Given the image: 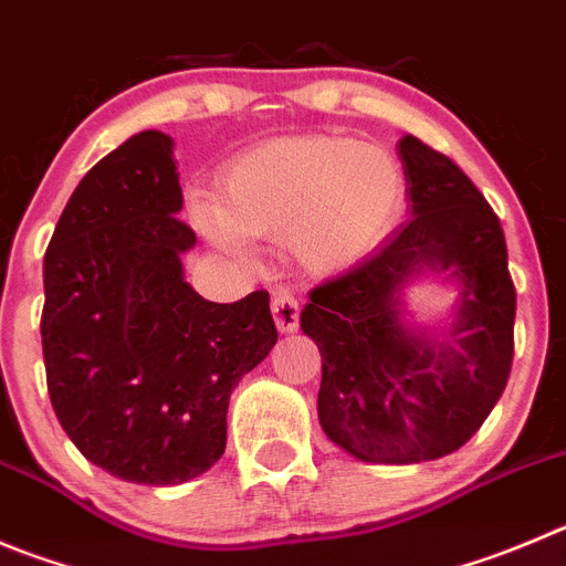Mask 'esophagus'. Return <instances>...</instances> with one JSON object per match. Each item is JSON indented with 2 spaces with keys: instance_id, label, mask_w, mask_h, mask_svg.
Segmentation results:
<instances>
[{
  "instance_id": "esophagus-1",
  "label": "esophagus",
  "mask_w": 566,
  "mask_h": 566,
  "mask_svg": "<svg viewBox=\"0 0 566 566\" xmlns=\"http://www.w3.org/2000/svg\"><path fill=\"white\" fill-rule=\"evenodd\" d=\"M271 310H273V321H276L279 332H295V329H298L301 307H298V298H295L293 290L279 287L276 293H273Z\"/></svg>"
}]
</instances>
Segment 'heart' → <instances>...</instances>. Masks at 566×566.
<instances>
[{"label":"heart","mask_w":566,"mask_h":566,"mask_svg":"<svg viewBox=\"0 0 566 566\" xmlns=\"http://www.w3.org/2000/svg\"><path fill=\"white\" fill-rule=\"evenodd\" d=\"M402 167L379 145L304 134L262 142L229 164L220 206L195 200L192 218L220 245L240 237H284L313 273H335L366 256L399 218Z\"/></svg>","instance_id":"heart-1"}]
</instances>
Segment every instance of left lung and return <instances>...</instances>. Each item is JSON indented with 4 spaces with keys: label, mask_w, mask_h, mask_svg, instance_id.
I'll return each instance as SVG.
<instances>
[{
    "label": "left lung",
    "mask_w": 566,
    "mask_h": 566,
    "mask_svg": "<svg viewBox=\"0 0 566 566\" xmlns=\"http://www.w3.org/2000/svg\"><path fill=\"white\" fill-rule=\"evenodd\" d=\"M399 158L408 226L318 284L301 313L321 352V427L371 463L461 450L503 396L514 360L516 290L500 218L450 156L405 134ZM421 270L462 284L459 318L441 342L401 324L398 290Z\"/></svg>",
    "instance_id": "obj_1"
}]
</instances>
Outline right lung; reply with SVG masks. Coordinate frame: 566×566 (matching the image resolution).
Instances as JSON below:
<instances>
[{
  "instance_id": "1",
  "label": "right lung",
  "mask_w": 566,
  "mask_h": 566,
  "mask_svg": "<svg viewBox=\"0 0 566 566\" xmlns=\"http://www.w3.org/2000/svg\"><path fill=\"white\" fill-rule=\"evenodd\" d=\"M181 206L172 139L142 130L83 176L44 253L52 410L94 467L128 483L214 467L231 390L279 337L268 290L214 304L184 282L195 231Z\"/></svg>"
}]
</instances>
